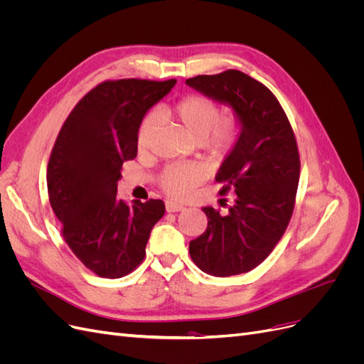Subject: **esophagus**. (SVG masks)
Returning a JSON list of instances; mask_svg holds the SVG:
<instances>
[{
	"instance_id": "obj_1",
	"label": "esophagus",
	"mask_w": 364,
	"mask_h": 364,
	"mask_svg": "<svg viewBox=\"0 0 364 364\" xmlns=\"http://www.w3.org/2000/svg\"><path fill=\"white\" fill-rule=\"evenodd\" d=\"M165 209H167L168 213H179V211H183L185 206L181 205V203H176V202L167 200V202H165Z\"/></svg>"
}]
</instances>
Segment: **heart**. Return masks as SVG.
Segmentation results:
<instances>
[{"label": "heart", "mask_w": 364, "mask_h": 364, "mask_svg": "<svg viewBox=\"0 0 364 364\" xmlns=\"http://www.w3.org/2000/svg\"><path fill=\"white\" fill-rule=\"evenodd\" d=\"M182 126L199 141L208 155L222 158L232 149L238 136V123L232 115L222 117L220 105L211 97L191 94L183 97L174 106ZM159 123L156 112H149L141 119L136 132V146L141 151L149 150ZM203 181V171L194 164H176L165 168L159 176V186L174 199L188 197Z\"/></svg>", "instance_id": "1"}]
</instances>
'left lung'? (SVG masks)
Returning a JSON list of instances; mask_svg holds the SVG:
<instances>
[{
  "mask_svg": "<svg viewBox=\"0 0 364 364\" xmlns=\"http://www.w3.org/2000/svg\"><path fill=\"white\" fill-rule=\"evenodd\" d=\"M186 85L232 106L241 123L215 176L220 194L234 191V203L226 214L203 208L208 226L190 241V255L213 277L246 273L270 255L290 223L301 173L294 132L269 87L238 70L196 75Z\"/></svg>",
  "mask_w": 364,
  "mask_h": 364,
  "instance_id": "8db88e82",
  "label": "left lung"
}]
</instances>
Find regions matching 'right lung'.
I'll return each instance as SVG.
<instances>
[{
	"label": "right lung",
	"instance_id": "add662e5",
	"mask_svg": "<svg viewBox=\"0 0 364 364\" xmlns=\"http://www.w3.org/2000/svg\"><path fill=\"white\" fill-rule=\"evenodd\" d=\"M176 80L121 79L97 85L74 106L54 142L47 186L65 243L86 269L117 279L146 257L162 200L127 205L117 197L123 162L136 158V132Z\"/></svg>",
	"mask_w": 364,
	"mask_h": 364
}]
</instances>
